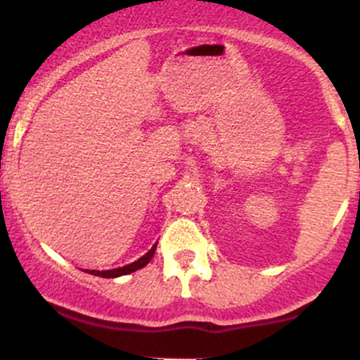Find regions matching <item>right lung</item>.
Segmentation results:
<instances>
[{
  "label": "right lung",
  "instance_id": "add662e5",
  "mask_svg": "<svg viewBox=\"0 0 360 360\" xmlns=\"http://www.w3.org/2000/svg\"><path fill=\"white\" fill-rule=\"evenodd\" d=\"M157 244L148 250L143 257H139V259L134 261V263L125 264V266L111 268V270H83V271H86V274H90V275H97V277H104V278H116V277H122V275H129V274H132V271L139 270V268H144L148 263H150L151 257H153V254H155V250H157Z\"/></svg>",
  "mask_w": 360,
  "mask_h": 360
}]
</instances>
